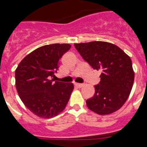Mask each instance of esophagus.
Returning a JSON list of instances; mask_svg holds the SVG:
<instances>
[{
  "label": "esophagus",
  "mask_w": 147,
  "mask_h": 147,
  "mask_svg": "<svg viewBox=\"0 0 147 147\" xmlns=\"http://www.w3.org/2000/svg\"><path fill=\"white\" fill-rule=\"evenodd\" d=\"M76 85L78 88H82L84 86V84H80V83H76Z\"/></svg>",
  "instance_id": "1"
}]
</instances>
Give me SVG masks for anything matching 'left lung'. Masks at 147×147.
I'll list each match as a JSON object with an SVG mask.
<instances>
[{
    "instance_id": "left-lung-1",
    "label": "left lung",
    "mask_w": 147,
    "mask_h": 147,
    "mask_svg": "<svg viewBox=\"0 0 147 147\" xmlns=\"http://www.w3.org/2000/svg\"><path fill=\"white\" fill-rule=\"evenodd\" d=\"M75 47L93 69L101 71L94 97L86 100L88 109L99 115L118 111L127 100L134 81L130 56L116 45L103 41L75 43Z\"/></svg>"
}]
</instances>
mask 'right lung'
Returning a JSON list of instances; mask_svg holds the SVG:
<instances>
[{"mask_svg": "<svg viewBox=\"0 0 147 147\" xmlns=\"http://www.w3.org/2000/svg\"><path fill=\"white\" fill-rule=\"evenodd\" d=\"M71 48L68 43L39 47L22 59L15 71L17 93L24 105L41 118L63 111L74 89L72 83L53 82L60 58Z\"/></svg>", "mask_w": 147, "mask_h": 147, "instance_id": "add662e5", "label": "right lung"}]
</instances>
